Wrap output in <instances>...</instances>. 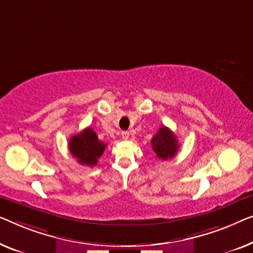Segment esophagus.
Wrapping results in <instances>:
<instances>
[{
    "instance_id": "1",
    "label": "esophagus",
    "mask_w": 253,
    "mask_h": 253,
    "mask_svg": "<svg viewBox=\"0 0 253 253\" xmlns=\"http://www.w3.org/2000/svg\"><path fill=\"white\" fill-rule=\"evenodd\" d=\"M122 137L124 138V140H127L128 137H129V133H128L127 130H125V131H123L122 133Z\"/></svg>"
}]
</instances>
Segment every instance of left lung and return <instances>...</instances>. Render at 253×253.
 <instances>
[{"label":"left lung","instance_id":"1","mask_svg":"<svg viewBox=\"0 0 253 253\" xmlns=\"http://www.w3.org/2000/svg\"><path fill=\"white\" fill-rule=\"evenodd\" d=\"M151 147L158 158L167 161L175 156L180 145L173 131L166 126H162L151 138Z\"/></svg>","mask_w":253,"mask_h":253}]
</instances>
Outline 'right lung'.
<instances>
[{
  "instance_id": "obj_1",
  "label": "right lung",
  "mask_w": 253,
  "mask_h": 253,
  "mask_svg": "<svg viewBox=\"0 0 253 253\" xmlns=\"http://www.w3.org/2000/svg\"><path fill=\"white\" fill-rule=\"evenodd\" d=\"M106 144L98 140L97 134L90 127L84 129L81 133L73 135L70 138L69 149L71 155L81 165L92 167L97 164L98 158L103 155Z\"/></svg>"
}]
</instances>
